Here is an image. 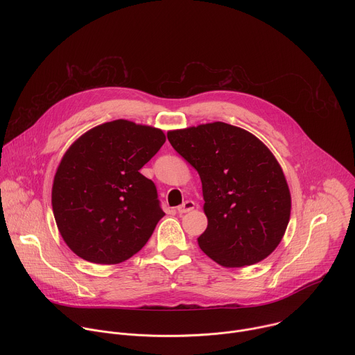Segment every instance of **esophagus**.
Returning a JSON list of instances; mask_svg holds the SVG:
<instances>
[{
	"label": "esophagus",
	"instance_id": "esophagus-1",
	"mask_svg": "<svg viewBox=\"0 0 355 355\" xmlns=\"http://www.w3.org/2000/svg\"><path fill=\"white\" fill-rule=\"evenodd\" d=\"M195 208V202L193 200H185L182 205H180L178 208H177V211H178V214H187V212H191L192 209Z\"/></svg>",
	"mask_w": 355,
	"mask_h": 355
}]
</instances>
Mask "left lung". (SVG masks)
<instances>
[{
    "mask_svg": "<svg viewBox=\"0 0 355 355\" xmlns=\"http://www.w3.org/2000/svg\"><path fill=\"white\" fill-rule=\"evenodd\" d=\"M167 137L200 177L208 218L200 250L226 268L267 259L291 218L289 187L271 150L225 122L170 130Z\"/></svg>",
    "mask_w": 355,
    "mask_h": 355,
    "instance_id": "obj_1",
    "label": "left lung"
}]
</instances>
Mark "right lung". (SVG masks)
<instances>
[{"instance_id":"obj_1","label":"right lung","mask_w":355,"mask_h":355,"mask_svg":"<svg viewBox=\"0 0 355 355\" xmlns=\"http://www.w3.org/2000/svg\"><path fill=\"white\" fill-rule=\"evenodd\" d=\"M166 141L162 129L116 119L81 135L55 174L52 207L70 250L89 263L119 264L164 216L155 182L140 168Z\"/></svg>"}]
</instances>
